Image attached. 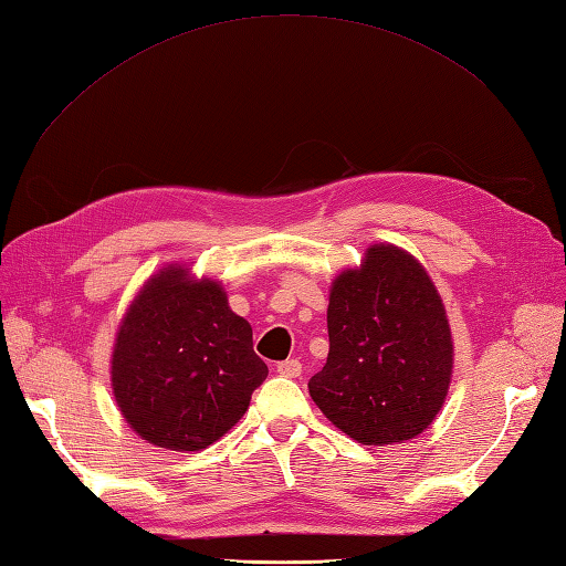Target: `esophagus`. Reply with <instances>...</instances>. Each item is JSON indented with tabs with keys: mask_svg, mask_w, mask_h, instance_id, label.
I'll list each match as a JSON object with an SVG mask.
<instances>
[{
	"mask_svg": "<svg viewBox=\"0 0 566 566\" xmlns=\"http://www.w3.org/2000/svg\"><path fill=\"white\" fill-rule=\"evenodd\" d=\"M276 368L281 375H285V378H300V373H302V364L297 361V358H285V361H281Z\"/></svg>",
	"mask_w": 566,
	"mask_h": 566,
	"instance_id": "34e87169",
	"label": "esophagus"
}]
</instances>
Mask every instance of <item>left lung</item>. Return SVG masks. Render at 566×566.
I'll list each match as a JSON object with an SVG mask.
<instances>
[{
	"label": "left lung",
	"instance_id": "obj_1",
	"mask_svg": "<svg viewBox=\"0 0 566 566\" xmlns=\"http://www.w3.org/2000/svg\"><path fill=\"white\" fill-rule=\"evenodd\" d=\"M328 361L310 380L316 406L370 447L418 437L447 399L453 345L424 269L394 245H373L361 269L333 283Z\"/></svg>",
	"mask_w": 566,
	"mask_h": 566
}]
</instances>
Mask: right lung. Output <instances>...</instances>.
Masks as SVG:
<instances>
[{"label": "right lung", "instance_id": "add662e5", "mask_svg": "<svg viewBox=\"0 0 566 566\" xmlns=\"http://www.w3.org/2000/svg\"><path fill=\"white\" fill-rule=\"evenodd\" d=\"M269 375L252 328L212 281L160 271L134 300L113 352V394L132 430L160 449L200 451L243 418Z\"/></svg>", "mask_w": 566, "mask_h": 566}]
</instances>
